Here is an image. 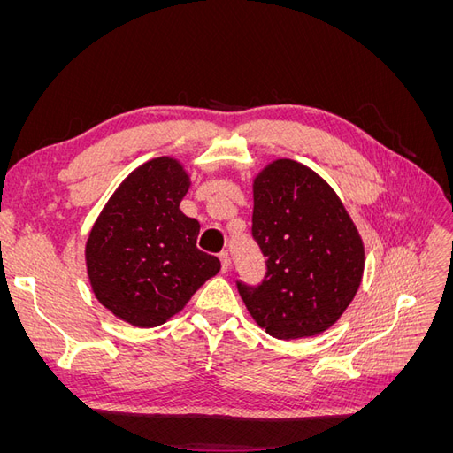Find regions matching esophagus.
<instances>
[{
	"label": "esophagus",
	"instance_id": "obj_1",
	"mask_svg": "<svg viewBox=\"0 0 453 453\" xmlns=\"http://www.w3.org/2000/svg\"><path fill=\"white\" fill-rule=\"evenodd\" d=\"M219 260H221V270L226 272L228 266H230V255H228V251L219 253Z\"/></svg>",
	"mask_w": 453,
	"mask_h": 453
}]
</instances>
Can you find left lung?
<instances>
[{"mask_svg":"<svg viewBox=\"0 0 453 453\" xmlns=\"http://www.w3.org/2000/svg\"><path fill=\"white\" fill-rule=\"evenodd\" d=\"M251 234L266 257L258 285L236 281L251 318L280 340L334 325L357 293L365 248L344 205L304 164L280 158L253 183Z\"/></svg>","mask_w":453,"mask_h":453,"instance_id":"left-lung-1","label":"left lung"}]
</instances>
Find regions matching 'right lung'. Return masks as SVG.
<instances>
[{
  "label": "right lung",
  "mask_w": 453,
  "mask_h": 453,
  "mask_svg": "<svg viewBox=\"0 0 453 453\" xmlns=\"http://www.w3.org/2000/svg\"><path fill=\"white\" fill-rule=\"evenodd\" d=\"M188 175L160 157L135 168L105 203L87 242L92 291L109 311L149 328L168 321L221 270L196 248L200 223L180 203Z\"/></svg>",
  "instance_id": "right-lung-1"
}]
</instances>
